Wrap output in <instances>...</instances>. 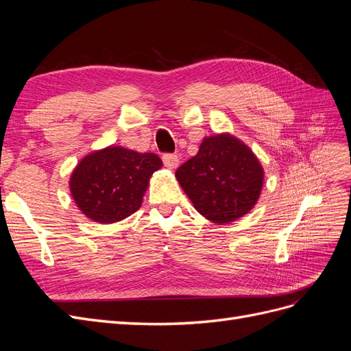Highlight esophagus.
Returning <instances> with one entry per match:
<instances>
[{"label":"esophagus","mask_w":351,"mask_h":351,"mask_svg":"<svg viewBox=\"0 0 351 351\" xmlns=\"http://www.w3.org/2000/svg\"><path fill=\"white\" fill-rule=\"evenodd\" d=\"M162 161L168 169H176L180 164V158L176 154H165L162 156Z\"/></svg>","instance_id":"obj_1"}]
</instances>
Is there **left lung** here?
Listing matches in <instances>:
<instances>
[{"label": "left lung", "instance_id": "obj_1", "mask_svg": "<svg viewBox=\"0 0 351 351\" xmlns=\"http://www.w3.org/2000/svg\"><path fill=\"white\" fill-rule=\"evenodd\" d=\"M195 209L215 224H228L253 209L263 187V168L236 136H208L199 152L176 171Z\"/></svg>", "mask_w": 351, "mask_h": 351}]
</instances>
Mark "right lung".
<instances>
[{"mask_svg": "<svg viewBox=\"0 0 351 351\" xmlns=\"http://www.w3.org/2000/svg\"><path fill=\"white\" fill-rule=\"evenodd\" d=\"M161 167L155 154L107 146L88 154L73 169L70 193L83 215L112 224L142 206L149 178Z\"/></svg>", "mask_w": 351, "mask_h": 351, "instance_id": "obj_1", "label": "right lung"}]
</instances>
